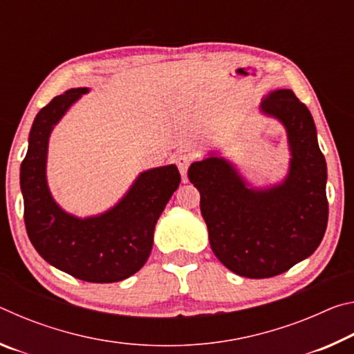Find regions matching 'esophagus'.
<instances>
[{
    "instance_id": "obj_1",
    "label": "esophagus",
    "mask_w": 354,
    "mask_h": 354,
    "mask_svg": "<svg viewBox=\"0 0 354 354\" xmlns=\"http://www.w3.org/2000/svg\"><path fill=\"white\" fill-rule=\"evenodd\" d=\"M195 160V156L190 154V153H183L179 154L176 158V164H178V169L181 171V175L184 176L185 173H187V169L190 167V164Z\"/></svg>"
}]
</instances>
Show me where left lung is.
<instances>
[{"mask_svg": "<svg viewBox=\"0 0 354 354\" xmlns=\"http://www.w3.org/2000/svg\"><path fill=\"white\" fill-rule=\"evenodd\" d=\"M261 109L287 129L292 151L286 181L248 189L225 159L194 162L189 181L200 190L201 215L214 254L245 278H272L319 248L328 225L326 162L313 115L289 88L262 101Z\"/></svg>", "mask_w": 354, "mask_h": 354, "instance_id": "1", "label": "left lung"}]
</instances>
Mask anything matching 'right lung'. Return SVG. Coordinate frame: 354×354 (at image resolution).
Returning a JSON list of instances; mask_svg holds the SVG:
<instances>
[{"instance_id": "1", "label": "right lung", "mask_w": 354, "mask_h": 354, "mask_svg": "<svg viewBox=\"0 0 354 354\" xmlns=\"http://www.w3.org/2000/svg\"><path fill=\"white\" fill-rule=\"evenodd\" d=\"M87 88L53 98L35 117L20 169L26 232L34 248L59 270L87 283H117L139 272L153 248L154 226L181 183L176 165L143 171L127 196L100 217L76 218L51 198L45 165L48 137Z\"/></svg>"}]
</instances>
